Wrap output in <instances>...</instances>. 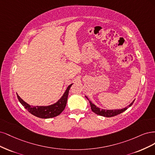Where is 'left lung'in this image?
Listing matches in <instances>:
<instances>
[{"mask_svg":"<svg viewBox=\"0 0 155 155\" xmlns=\"http://www.w3.org/2000/svg\"><path fill=\"white\" fill-rule=\"evenodd\" d=\"M86 97L89 101V99L87 98V97ZM134 101L131 104H130V105H129V106L125 107L124 109H114V110H105V109H100V108L97 107L95 106V105L93 104L90 101H89V104H90L92 111H93L94 113H96L97 114H98V115H101V116L106 117H114V116L118 115V114H120V113H123L124 111H126L129 107H130V106H132V104H133Z\"/></svg>","mask_w":155,"mask_h":155,"instance_id":"8db88e82","label":"left lung"}]
</instances>
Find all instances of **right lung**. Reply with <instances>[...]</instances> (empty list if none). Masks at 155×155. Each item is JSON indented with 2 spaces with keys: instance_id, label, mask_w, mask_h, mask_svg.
Here are the masks:
<instances>
[{
  "instance_id": "1",
  "label": "right lung",
  "mask_w": 155,
  "mask_h": 155,
  "mask_svg": "<svg viewBox=\"0 0 155 155\" xmlns=\"http://www.w3.org/2000/svg\"><path fill=\"white\" fill-rule=\"evenodd\" d=\"M72 84H70L68 87L67 89L65 91L63 96L61 98L59 101L54 104L48 106H29L26 102H25L17 94V98L19 102L24 107L25 109L33 114L34 116L37 117L41 118H49L55 117L59 115L65 109L66 106V103L68 101V93L69 89L71 87Z\"/></svg>"
}]
</instances>
